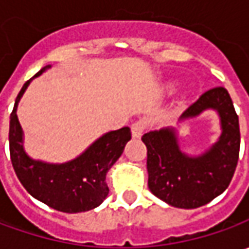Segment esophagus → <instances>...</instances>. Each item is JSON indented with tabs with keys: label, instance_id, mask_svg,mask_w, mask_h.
<instances>
[{
	"label": "esophagus",
	"instance_id": "esophagus-1",
	"mask_svg": "<svg viewBox=\"0 0 249 249\" xmlns=\"http://www.w3.org/2000/svg\"><path fill=\"white\" fill-rule=\"evenodd\" d=\"M145 127H147V122L144 119L133 122V123H131V134H133V137H134V139H140V137L142 136Z\"/></svg>",
	"mask_w": 249,
	"mask_h": 249
}]
</instances>
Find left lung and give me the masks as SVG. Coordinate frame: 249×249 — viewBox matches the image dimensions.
Listing matches in <instances>:
<instances>
[{
    "mask_svg": "<svg viewBox=\"0 0 249 249\" xmlns=\"http://www.w3.org/2000/svg\"><path fill=\"white\" fill-rule=\"evenodd\" d=\"M213 108L222 120V136L202 157L188 158L177 145L173 129L145 133L148 187L151 193L176 208L194 209L211 202L229 187L240 155V126L233 101L225 87L205 91L180 119Z\"/></svg>",
    "mask_w": 249,
    "mask_h": 249,
    "instance_id": "obj_1",
    "label": "left lung"
}]
</instances>
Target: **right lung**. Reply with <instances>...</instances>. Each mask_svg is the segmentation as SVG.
Instances as JSON below:
<instances>
[{
  "mask_svg": "<svg viewBox=\"0 0 249 249\" xmlns=\"http://www.w3.org/2000/svg\"><path fill=\"white\" fill-rule=\"evenodd\" d=\"M44 71L45 68L36 76ZM30 80L19 91L9 122V154L16 176L34 198L59 212L77 213L97 208L109 193L105 181L107 172L122 155L131 139V131L129 127H122L107 133L79 158L68 163L50 165L30 159L23 151L22 127L16 115L18 102Z\"/></svg>",
  "mask_w": 249,
  "mask_h": 249,
  "instance_id": "right-lung-1",
  "label": "right lung"
}]
</instances>
